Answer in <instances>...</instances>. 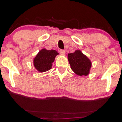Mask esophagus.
Returning <instances> with one entry per match:
<instances>
[{
    "label": "esophagus",
    "instance_id": "34e87169",
    "mask_svg": "<svg viewBox=\"0 0 122 122\" xmlns=\"http://www.w3.org/2000/svg\"><path fill=\"white\" fill-rule=\"evenodd\" d=\"M59 52L61 55H64L65 54V51L64 50H60L59 51Z\"/></svg>",
    "mask_w": 122,
    "mask_h": 122
}]
</instances>
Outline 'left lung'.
<instances>
[{
    "label": "left lung",
    "instance_id": "1",
    "mask_svg": "<svg viewBox=\"0 0 122 122\" xmlns=\"http://www.w3.org/2000/svg\"><path fill=\"white\" fill-rule=\"evenodd\" d=\"M68 58L71 69L76 75L82 76L89 74L92 63L80 50H77L74 53H69Z\"/></svg>",
    "mask_w": 122,
    "mask_h": 122
}]
</instances>
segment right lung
Here are the masks:
<instances>
[{"label":"right lung","instance_id":"obj_1","mask_svg":"<svg viewBox=\"0 0 122 122\" xmlns=\"http://www.w3.org/2000/svg\"><path fill=\"white\" fill-rule=\"evenodd\" d=\"M58 53L55 50H46L43 49L39 51L34 59V66L40 72H44L51 68L52 63Z\"/></svg>","mask_w":122,"mask_h":122}]
</instances>
